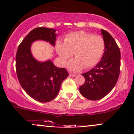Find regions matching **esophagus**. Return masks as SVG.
Returning a JSON list of instances; mask_svg holds the SVG:
<instances>
[{
    "label": "esophagus",
    "instance_id": "1",
    "mask_svg": "<svg viewBox=\"0 0 134 134\" xmlns=\"http://www.w3.org/2000/svg\"><path fill=\"white\" fill-rule=\"evenodd\" d=\"M69 76L71 77H75L76 76L75 74H72V73H71V72H69Z\"/></svg>",
    "mask_w": 134,
    "mask_h": 134
}]
</instances>
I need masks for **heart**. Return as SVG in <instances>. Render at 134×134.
<instances>
[{
	"label": "heart",
	"instance_id": "obj_1",
	"mask_svg": "<svg viewBox=\"0 0 134 134\" xmlns=\"http://www.w3.org/2000/svg\"><path fill=\"white\" fill-rule=\"evenodd\" d=\"M105 46V41L101 36L77 31L68 34L63 43L58 41L56 50L63 65L74 53L76 59L69 62L68 67L71 71H77L82 67L88 69L94 66L101 58Z\"/></svg>",
	"mask_w": 134,
	"mask_h": 134
}]
</instances>
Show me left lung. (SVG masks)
<instances>
[{"mask_svg": "<svg viewBox=\"0 0 134 134\" xmlns=\"http://www.w3.org/2000/svg\"><path fill=\"white\" fill-rule=\"evenodd\" d=\"M105 41V51L96 66L82 75L85 78L79 91L88 99L96 100L105 96L116 85L121 66V53L110 34L101 29Z\"/></svg>", "mask_w": 134, "mask_h": 134, "instance_id": "1", "label": "left lung"}]
</instances>
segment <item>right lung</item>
I'll use <instances>...</instances> for the list:
<instances>
[{
	"instance_id": "obj_1",
	"label": "right lung",
	"mask_w": 134,
	"mask_h": 134,
	"mask_svg": "<svg viewBox=\"0 0 134 134\" xmlns=\"http://www.w3.org/2000/svg\"><path fill=\"white\" fill-rule=\"evenodd\" d=\"M56 30L46 27L34 29L25 36L18 47L16 55V70L21 87L29 96L41 102H47L57 96L60 86L69 74L49 60L41 63L30 52L32 43L38 40L55 45Z\"/></svg>"
}]
</instances>
